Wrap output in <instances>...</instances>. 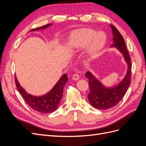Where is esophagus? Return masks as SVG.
I'll return each mask as SVG.
<instances>
[{
  "label": "esophagus",
  "instance_id": "obj_1",
  "mask_svg": "<svg viewBox=\"0 0 146 146\" xmlns=\"http://www.w3.org/2000/svg\"><path fill=\"white\" fill-rule=\"evenodd\" d=\"M79 78H80V76L78 74H75L73 75L72 79L74 80H77Z\"/></svg>",
  "mask_w": 146,
  "mask_h": 146
}]
</instances>
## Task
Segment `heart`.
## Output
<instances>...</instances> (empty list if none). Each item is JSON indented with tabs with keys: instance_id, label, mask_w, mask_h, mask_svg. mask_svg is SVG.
<instances>
[{
	"instance_id": "heart-1",
	"label": "heart",
	"mask_w": 146,
	"mask_h": 146,
	"mask_svg": "<svg viewBox=\"0 0 146 146\" xmlns=\"http://www.w3.org/2000/svg\"><path fill=\"white\" fill-rule=\"evenodd\" d=\"M91 29H82L76 30L70 36L71 47L76 50H81L88 46L86 54L88 58H93L103 49L105 41L103 37Z\"/></svg>"
}]
</instances>
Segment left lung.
Listing matches in <instances>:
<instances>
[{
  "instance_id": "8db88e82",
  "label": "left lung",
  "mask_w": 146,
  "mask_h": 146,
  "mask_svg": "<svg viewBox=\"0 0 146 146\" xmlns=\"http://www.w3.org/2000/svg\"><path fill=\"white\" fill-rule=\"evenodd\" d=\"M112 29L113 44L111 47H116L123 55L127 64V71L125 77L117 86L111 88L104 86L90 72H87L86 77L89 80L90 92L88 95L90 104L99 110H108L116 106L123 97L130 85L131 63L130 56L122 35L113 25H110Z\"/></svg>"
}]
</instances>
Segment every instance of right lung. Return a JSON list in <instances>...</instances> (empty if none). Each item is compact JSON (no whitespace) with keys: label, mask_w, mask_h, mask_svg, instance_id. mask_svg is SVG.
<instances>
[{"label":"right lung","mask_w":146,"mask_h":146,"mask_svg":"<svg viewBox=\"0 0 146 146\" xmlns=\"http://www.w3.org/2000/svg\"><path fill=\"white\" fill-rule=\"evenodd\" d=\"M52 24H48L42 27L35 28L31 31L44 29ZM68 82V77L66 74L63 75L52 89L46 94L36 97L28 94L19 85L15 75V84L17 90L23 97L27 104L33 110L41 113H50L54 111L58 107L63 95L65 84Z\"/></svg>","instance_id":"right-lung-1"}]
</instances>
